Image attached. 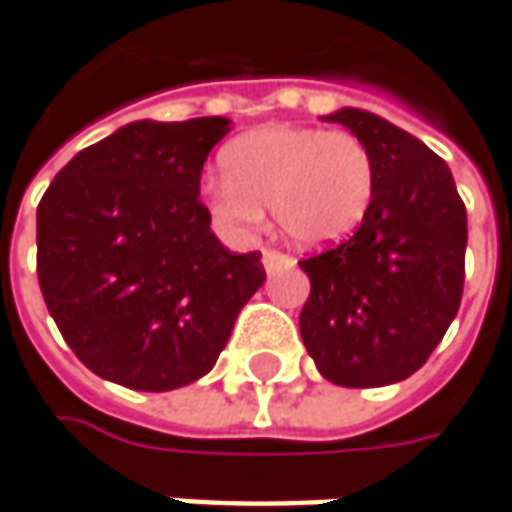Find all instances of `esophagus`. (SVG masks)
<instances>
[{
  "label": "esophagus",
  "mask_w": 512,
  "mask_h": 512,
  "mask_svg": "<svg viewBox=\"0 0 512 512\" xmlns=\"http://www.w3.org/2000/svg\"><path fill=\"white\" fill-rule=\"evenodd\" d=\"M291 266H294V260L289 255L274 252V249H263V269L269 274L280 272V269H291Z\"/></svg>",
  "instance_id": "34e87169"
}]
</instances>
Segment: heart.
<instances>
[{
	"instance_id": "obj_1",
	"label": "heart",
	"mask_w": 512,
	"mask_h": 512,
	"mask_svg": "<svg viewBox=\"0 0 512 512\" xmlns=\"http://www.w3.org/2000/svg\"><path fill=\"white\" fill-rule=\"evenodd\" d=\"M223 178L203 186L212 221L238 240L255 238L269 203L280 235L300 249H326L365 221L377 167L354 133L266 124L221 155Z\"/></svg>"
}]
</instances>
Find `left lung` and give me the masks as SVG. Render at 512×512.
<instances>
[{
	"mask_svg": "<svg viewBox=\"0 0 512 512\" xmlns=\"http://www.w3.org/2000/svg\"><path fill=\"white\" fill-rule=\"evenodd\" d=\"M323 121L343 124L368 147L377 189L351 238L300 260L311 280L300 334L328 382L391 385L425 365L459 311L465 203L448 164L397 124L357 107Z\"/></svg>",
	"mask_w": 512,
	"mask_h": 512,
	"instance_id": "8db88e82",
	"label": "left lung"
}]
</instances>
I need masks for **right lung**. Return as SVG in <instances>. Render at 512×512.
I'll return each mask as SVG.
<instances>
[{"instance_id":"obj_1","label":"right lung","mask_w":512,"mask_h":512,"mask_svg":"<svg viewBox=\"0 0 512 512\" xmlns=\"http://www.w3.org/2000/svg\"><path fill=\"white\" fill-rule=\"evenodd\" d=\"M221 115L133 121L81 150L36 209V272L47 311L93 374L172 391L212 371L266 272L209 229L206 155Z\"/></svg>"}]
</instances>
